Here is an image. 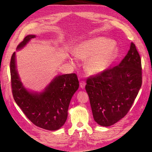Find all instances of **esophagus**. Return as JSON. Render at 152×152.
<instances>
[{"mask_svg": "<svg viewBox=\"0 0 152 152\" xmlns=\"http://www.w3.org/2000/svg\"><path fill=\"white\" fill-rule=\"evenodd\" d=\"M80 87H81L82 89H83V88H85V86H86V82L84 81H81V82H80Z\"/></svg>", "mask_w": 152, "mask_h": 152, "instance_id": "obj_1", "label": "esophagus"}]
</instances>
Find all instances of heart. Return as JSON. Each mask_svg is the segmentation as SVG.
I'll return each mask as SVG.
<instances>
[{
    "instance_id": "b5f03b06",
    "label": "heart",
    "mask_w": 152,
    "mask_h": 152,
    "mask_svg": "<svg viewBox=\"0 0 152 152\" xmlns=\"http://www.w3.org/2000/svg\"><path fill=\"white\" fill-rule=\"evenodd\" d=\"M118 52L115 45L103 37L83 42L74 49V54L78 58H88L85 67L92 74L101 73L107 69L117 57Z\"/></svg>"
}]
</instances>
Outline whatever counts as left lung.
<instances>
[{"mask_svg":"<svg viewBox=\"0 0 152 152\" xmlns=\"http://www.w3.org/2000/svg\"><path fill=\"white\" fill-rule=\"evenodd\" d=\"M142 82L140 57L131 42L118 66L87 79L86 90L95 121L108 127L124 118L133 105Z\"/></svg>","mask_w":152,"mask_h":152,"instance_id":"left-lung-1","label":"left lung"}]
</instances>
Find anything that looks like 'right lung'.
I'll list each match as a JSON object with an SVG mask.
<instances>
[{
    "mask_svg": "<svg viewBox=\"0 0 152 152\" xmlns=\"http://www.w3.org/2000/svg\"><path fill=\"white\" fill-rule=\"evenodd\" d=\"M35 35L25 37L17 50H21ZM12 91L17 104L35 125L46 130L56 131L65 123L70 100L79 88L76 74H66L54 78L42 92H33L23 85L16 69L15 53L10 61Z\"/></svg>",
    "mask_w": 152,
    "mask_h": 152,
    "instance_id": "obj_1",
    "label": "right lung"
}]
</instances>
